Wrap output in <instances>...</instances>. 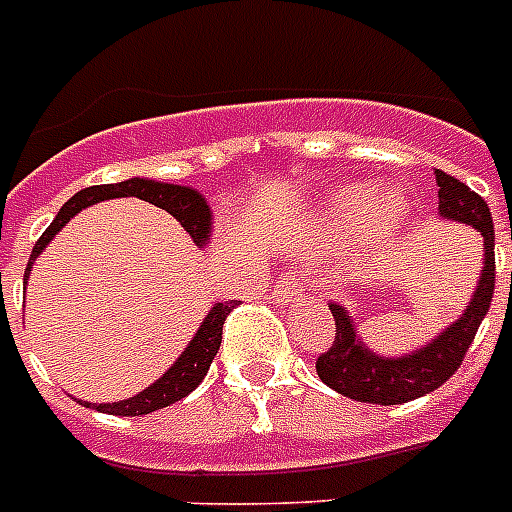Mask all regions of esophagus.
I'll return each instance as SVG.
<instances>
[{"label":"esophagus","instance_id":"obj_1","mask_svg":"<svg viewBox=\"0 0 512 512\" xmlns=\"http://www.w3.org/2000/svg\"><path fill=\"white\" fill-rule=\"evenodd\" d=\"M300 292H303V279H300L297 273H287V276L273 287V297H276L281 305L295 303L297 297H300Z\"/></svg>","mask_w":512,"mask_h":512}]
</instances>
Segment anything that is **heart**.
<instances>
[{
	"instance_id": "obj_1",
	"label": "heart",
	"mask_w": 512,
	"mask_h": 512,
	"mask_svg": "<svg viewBox=\"0 0 512 512\" xmlns=\"http://www.w3.org/2000/svg\"><path fill=\"white\" fill-rule=\"evenodd\" d=\"M380 209V220L385 228H398L406 215V204L401 196H390L382 204H377L372 188L366 185H348L337 193L335 207H332V220L342 228H358L372 220V215Z\"/></svg>"
}]
</instances>
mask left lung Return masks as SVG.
I'll list each match as a JSON object with an SVG mask.
<instances>
[{
    "mask_svg": "<svg viewBox=\"0 0 512 512\" xmlns=\"http://www.w3.org/2000/svg\"><path fill=\"white\" fill-rule=\"evenodd\" d=\"M438 183V212L446 220L473 225L484 236V273L470 305L460 319L454 321L446 332L428 342L412 356L385 358L366 350L356 337L353 321L345 308L329 303L335 316V342L316 358V372L321 382L342 396L364 404H406L414 398L425 396L430 390L441 388L465 361L470 342L476 340L481 321L489 313L494 297V223L489 204L476 191L460 183L457 177L436 170ZM512 279V273H510Z\"/></svg>",
    "mask_w": 512,
    "mask_h": 512,
    "instance_id": "1",
    "label": "left lung"
}]
</instances>
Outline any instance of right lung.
I'll list each match as a JSON object with an SVG mask.
<instances>
[{
  "label": "right lung",
  "mask_w": 512,
  "mask_h": 512,
  "mask_svg": "<svg viewBox=\"0 0 512 512\" xmlns=\"http://www.w3.org/2000/svg\"><path fill=\"white\" fill-rule=\"evenodd\" d=\"M119 196H135V199H143L148 201V204H154V207L164 209V212H170L177 223L183 225L185 233H191V241L196 247H201V244L207 241L209 207L207 201L201 199V193H196L193 188H185V185L156 183V180L132 177V180H124V183L92 185V188H84V191L74 193V196L60 207V212L55 215L50 228L36 239L34 249H31V260H28L26 276L28 271H31V263L36 260V255L50 244L52 236H55L79 209L90 207V204H98V201L103 199H119ZM236 305H241L239 300L215 303V308L207 313V319H204L201 329L191 340V345H188V348L183 350V356L177 358L175 364L167 369V374H164L162 380H156L151 388H146L135 398L116 401V404H100L95 406V409H100V412L106 414H122V417H138V414H151L156 412V409H164V406L175 404V401L188 396L191 390L199 388V382L204 380V374L209 372L212 358L217 356V348H220V340H223L225 319H228V313H231Z\"/></svg>",
  "instance_id": "add662e5"
}]
</instances>
